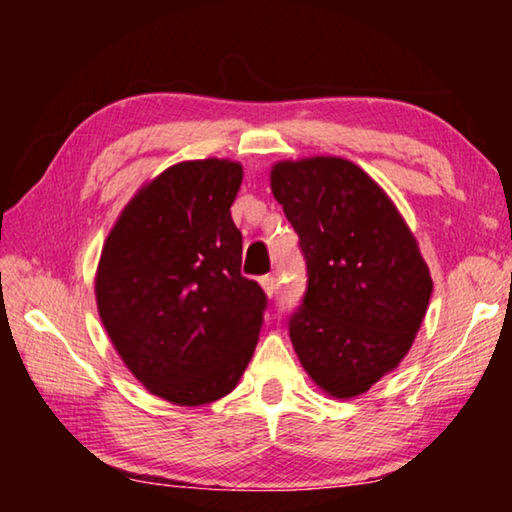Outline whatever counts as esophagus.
<instances>
[{"instance_id":"esophagus-1","label":"esophagus","mask_w":512,"mask_h":512,"mask_svg":"<svg viewBox=\"0 0 512 512\" xmlns=\"http://www.w3.org/2000/svg\"><path fill=\"white\" fill-rule=\"evenodd\" d=\"M259 284H262V289H264V293L268 298H273L275 293H277V280L273 275H264L262 280H259Z\"/></svg>"}]
</instances>
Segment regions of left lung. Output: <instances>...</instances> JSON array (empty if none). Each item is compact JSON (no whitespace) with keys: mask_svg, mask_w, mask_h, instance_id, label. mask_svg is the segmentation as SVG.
Wrapping results in <instances>:
<instances>
[{"mask_svg":"<svg viewBox=\"0 0 512 512\" xmlns=\"http://www.w3.org/2000/svg\"><path fill=\"white\" fill-rule=\"evenodd\" d=\"M271 192L300 237L307 293L289 320L302 368L336 400L363 395L406 357L431 273L388 194L334 155L275 162Z\"/></svg>","mask_w":512,"mask_h":512,"instance_id":"8db88e82","label":"left lung"}]
</instances>
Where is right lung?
<instances>
[{
	"label": "right lung",
	"mask_w": 512,
	"mask_h": 512,
	"mask_svg": "<svg viewBox=\"0 0 512 512\" xmlns=\"http://www.w3.org/2000/svg\"><path fill=\"white\" fill-rule=\"evenodd\" d=\"M241 178L232 160L173 164L128 201L101 250V323L137 381L171 404L221 400L255 352L266 296L241 275L230 216Z\"/></svg>",
	"instance_id": "add662e5"
}]
</instances>
